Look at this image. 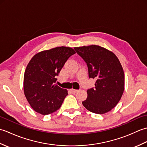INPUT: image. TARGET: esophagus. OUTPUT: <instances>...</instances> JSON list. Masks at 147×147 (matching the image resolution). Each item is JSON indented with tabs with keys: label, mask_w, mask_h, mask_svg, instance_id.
<instances>
[{
	"label": "esophagus",
	"mask_w": 147,
	"mask_h": 147,
	"mask_svg": "<svg viewBox=\"0 0 147 147\" xmlns=\"http://www.w3.org/2000/svg\"><path fill=\"white\" fill-rule=\"evenodd\" d=\"M71 92H73V93H77L79 91L78 90H75V89H71Z\"/></svg>",
	"instance_id": "1"
}]
</instances>
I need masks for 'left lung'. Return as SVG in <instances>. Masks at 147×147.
I'll return each instance as SVG.
<instances>
[{"instance_id": "1", "label": "left lung", "mask_w": 147, "mask_h": 147, "mask_svg": "<svg viewBox=\"0 0 147 147\" xmlns=\"http://www.w3.org/2000/svg\"><path fill=\"white\" fill-rule=\"evenodd\" d=\"M86 63L90 78H96L94 88L87 90L82 104L87 110L102 114L111 111L120 100L124 89L123 67L113 52L98 45L74 47Z\"/></svg>"}]
</instances>
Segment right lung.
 <instances>
[{"instance_id": "add662e5", "label": "right lung", "mask_w": 147, "mask_h": 147, "mask_svg": "<svg viewBox=\"0 0 147 147\" xmlns=\"http://www.w3.org/2000/svg\"><path fill=\"white\" fill-rule=\"evenodd\" d=\"M74 49L59 47L40 52L31 59L24 75V93L35 111L42 115L55 112L61 107L67 90L56 85V78Z\"/></svg>"}]
</instances>
